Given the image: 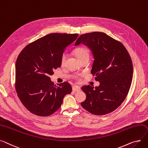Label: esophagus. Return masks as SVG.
<instances>
[{"instance_id": "34e87169", "label": "esophagus", "mask_w": 148, "mask_h": 148, "mask_svg": "<svg viewBox=\"0 0 148 148\" xmlns=\"http://www.w3.org/2000/svg\"><path fill=\"white\" fill-rule=\"evenodd\" d=\"M73 90L74 92H80L81 90V88L80 86H74L73 87Z\"/></svg>"}]
</instances>
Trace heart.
Returning <instances> with one entry per match:
<instances>
[{
  "label": "heart",
  "mask_w": 148,
  "mask_h": 148,
  "mask_svg": "<svg viewBox=\"0 0 148 148\" xmlns=\"http://www.w3.org/2000/svg\"><path fill=\"white\" fill-rule=\"evenodd\" d=\"M74 53L76 56V57L78 58V60H80L83 58H86L89 56V53H88V51L87 49L85 47H78L77 49H76L75 51H74ZM66 58V53H64L62 56H61V64H64L65 60Z\"/></svg>",
  "instance_id": "heart-1"
}]
</instances>
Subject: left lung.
<instances>
[{
    "label": "left lung",
    "instance_id": "left-lung-1",
    "mask_svg": "<svg viewBox=\"0 0 148 148\" xmlns=\"http://www.w3.org/2000/svg\"><path fill=\"white\" fill-rule=\"evenodd\" d=\"M81 43L92 51L91 73L100 83L95 88L89 85L82 87L86 95L82 106L94 115L109 114L121 105L130 90L133 74L130 56L121 43L104 33L82 34L74 46Z\"/></svg>",
    "mask_w": 148,
    "mask_h": 148
}]
</instances>
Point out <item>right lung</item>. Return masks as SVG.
Segmentation results:
<instances>
[{
	"label": "right lung",
	"instance_id": "add662e5",
	"mask_svg": "<svg viewBox=\"0 0 148 148\" xmlns=\"http://www.w3.org/2000/svg\"><path fill=\"white\" fill-rule=\"evenodd\" d=\"M78 36L49 34L29 44L19 53L15 65V89L29 112L38 116L51 115L60 108L64 96L71 93L70 83L55 85L49 76L61 66L62 55Z\"/></svg>",
	"mask_w": 148,
	"mask_h": 148
}]
</instances>
